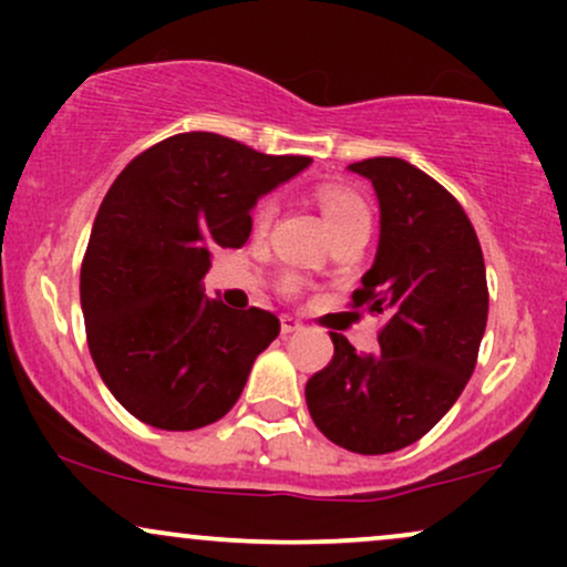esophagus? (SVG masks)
<instances>
[{
    "label": "esophagus",
    "instance_id": "esophagus-1",
    "mask_svg": "<svg viewBox=\"0 0 567 567\" xmlns=\"http://www.w3.org/2000/svg\"><path fill=\"white\" fill-rule=\"evenodd\" d=\"M298 330H303V322L298 320V317H290V315H285V317H282V336L298 333Z\"/></svg>",
    "mask_w": 567,
    "mask_h": 567
}]
</instances>
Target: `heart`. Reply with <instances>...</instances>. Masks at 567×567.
<instances>
[{
	"label": "heart",
	"mask_w": 567,
	"mask_h": 567,
	"mask_svg": "<svg viewBox=\"0 0 567 567\" xmlns=\"http://www.w3.org/2000/svg\"><path fill=\"white\" fill-rule=\"evenodd\" d=\"M317 202H320L324 220H328V226L333 229V237L347 229H357V226H370L368 205L357 197L354 192H349V188L322 186L320 192H317ZM275 202H261V207H258L256 213V229H266V226L271 224V218H275Z\"/></svg>",
	"instance_id": "heart-1"
}]
</instances>
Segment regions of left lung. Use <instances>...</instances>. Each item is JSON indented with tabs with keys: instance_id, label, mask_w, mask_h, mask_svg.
<instances>
[{
	"instance_id": "obj_1",
	"label": "left lung",
	"mask_w": 567,
	"mask_h": 567,
	"mask_svg": "<svg viewBox=\"0 0 567 567\" xmlns=\"http://www.w3.org/2000/svg\"><path fill=\"white\" fill-rule=\"evenodd\" d=\"M375 188L381 234L354 306L383 315L375 354L343 336L333 360L306 383L317 429L351 453L381 455L413 445L472 379L487 322L480 239L464 207L424 171L396 157L349 165Z\"/></svg>"
}]
</instances>
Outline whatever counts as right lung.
Segmentation results:
<instances>
[{"instance_id":"obj_1","label":"right lung","mask_w":567,"mask_h":567,"mask_svg":"<svg viewBox=\"0 0 567 567\" xmlns=\"http://www.w3.org/2000/svg\"><path fill=\"white\" fill-rule=\"evenodd\" d=\"M309 162L181 133L116 175L90 231L80 301L97 373L143 424L188 432L239 400L279 320L207 298L202 277L218 247L247 243L256 202Z\"/></svg>"}]
</instances>
